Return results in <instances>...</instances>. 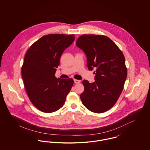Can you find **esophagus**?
<instances>
[{"label":"esophagus","mask_w":150,"mask_h":150,"mask_svg":"<svg viewBox=\"0 0 150 150\" xmlns=\"http://www.w3.org/2000/svg\"><path fill=\"white\" fill-rule=\"evenodd\" d=\"M74 83H76V84H78V83H80V80H77V79H74Z\"/></svg>","instance_id":"1"}]
</instances>
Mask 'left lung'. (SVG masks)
<instances>
[{
	"instance_id": "left-lung-1",
	"label": "left lung",
	"mask_w": 150,
	"mask_h": 150,
	"mask_svg": "<svg viewBox=\"0 0 150 150\" xmlns=\"http://www.w3.org/2000/svg\"><path fill=\"white\" fill-rule=\"evenodd\" d=\"M76 45L86 54L88 69H96L95 82L83 81L81 100L92 112H106L114 106L124 88L127 76L124 56L106 36L84 34L77 39Z\"/></svg>"
}]
</instances>
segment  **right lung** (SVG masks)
<instances>
[{
	"mask_svg": "<svg viewBox=\"0 0 150 150\" xmlns=\"http://www.w3.org/2000/svg\"><path fill=\"white\" fill-rule=\"evenodd\" d=\"M75 38L74 34L43 36L26 53L21 69L24 86L30 101L42 112L62 107L74 84L72 79H57L55 74L62 53Z\"/></svg>",
	"mask_w": 150,
	"mask_h": 150,
	"instance_id": "add662e5",
	"label": "right lung"
}]
</instances>
